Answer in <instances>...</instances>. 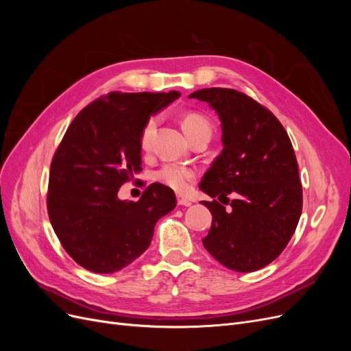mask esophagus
Listing matches in <instances>:
<instances>
[{
    "mask_svg": "<svg viewBox=\"0 0 351 351\" xmlns=\"http://www.w3.org/2000/svg\"><path fill=\"white\" fill-rule=\"evenodd\" d=\"M177 204H178L180 206H190V205H192V202H190L187 197L177 196Z\"/></svg>",
    "mask_w": 351,
    "mask_h": 351,
    "instance_id": "esophagus-1",
    "label": "esophagus"
}]
</instances>
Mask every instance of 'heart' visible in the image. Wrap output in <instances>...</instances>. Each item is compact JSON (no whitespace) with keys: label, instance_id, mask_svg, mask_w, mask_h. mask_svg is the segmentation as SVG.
<instances>
[{"label":"heart","instance_id":"b5f03b06","mask_svg":"<svg viewBox=\"0 0 351 351\" xmlns=\"http://www.w3.org/2000/svg\"><path fill=\"white\" fill-rule=\"evenodd\" d=\"M156 124H158L156 117H151V119L145 123L143 129L141 132L142 149H147V147L151 146V141L156 130ZM182 125L187 137L204 129L212 130L209 120L197 112L186 114L182 120ZM196 177H197V173L195 168L187 167V165H180V164H165L159 169H156L154 174V180H156L158 183L173 189L178 193L186 192V190L190 187V183L195 182Z\"/></svg>","mask_w":351,"mask_h":351}]
</instances>
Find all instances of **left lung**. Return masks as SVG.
<instances>
[{
	"label": "left lung",
	"mask_w": 351,
	"mask_h": 351,
	"mask_svg": "<svg viewBox=\"0 0 351 351\" xmlns=\"http://www.w3.org/2000/svg\"><path fill=\"white\" fill-rule=\"evenodd\" d=\"M189 98L215 110L224 145L199 184L220 200L202 202L212 214L202 243L228 269L258 271L280 256L302 215V183L290 137L268 108L239 90L209 88Z\"/></svg>",
	"instance_id": "8db88e82"
}]
</instances>
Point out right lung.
Segmentation results:
<instances>
[{"mask_svg":"<svg viewBox=\"0 0 351 351\" xmlns=\"http://www.w3.org/2000/svg\"><path fill=\"white\" fill-rule=\"evenodd\" d=\"M180 92H111L84 107L52 158L47 206L62 247L84 269L120 271L149 247L156 221L176 208L169 187L152 183L142 197L120 187L142 171L141 132Z\"/></svg>","mask_w":351,"mask_h":351,"instance_id":"add662e5","label":"right lung"}]
</instances>
